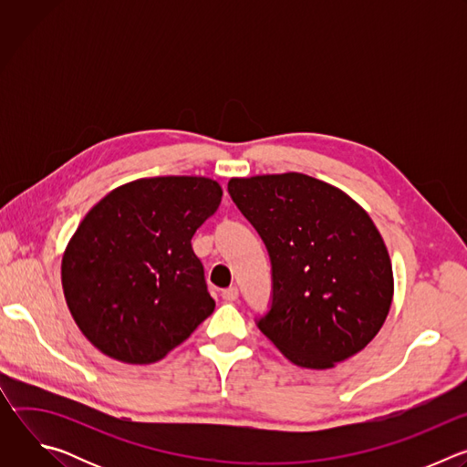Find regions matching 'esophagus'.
<instances>
[{
	"instance_id": "34e87169",
	"label": "esophagus",
	"mask_w": 467,
	"mask_h": 467,
	"mask_svg": "<svg viewBox=\"0 0 467 467\" xmlns=\"http://www.w3.org/2000/svg\"><path fill=\"white\" fill-rule=\"evenodd\" d=\"M222 296H223L225 301H236L238 296H240V290H238V286H229V288L223 290Z\"/></svg>"
}]
</instances>
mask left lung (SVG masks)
Segmentation results:
<instances>
[{"label": "left lung", "instance_id": "1", "mask_svg": "<svg viewBox=\"0 0 467 467\" xmlns=\"http://www.w3.org/2000/svg\"><path fill=\"white\" fill-rule=\"evenodd\" d=\"M227 188L272 258V308L258 328L306 369L360 353L393 299L391 260L368 213L340 188L297 171L233 177Z\"/></svg>", "mask_w": 467, "mask_h": 467}]
</instances>
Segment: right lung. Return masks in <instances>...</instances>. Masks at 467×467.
<instances>
[{"instance_id": "add662e5", "label": "right lung", "mask_w": 467, "mask_h": 467, "mask_svg": "<svg viewBox=\"0 0 467 467\" xmlns=\"http://www.w3.org/2000/svg\"><path fill=\"white\" fill-rule=\"evenodd\" d=\"M222 193L211 177H144L88 211L64 249L60 279L96 349L125 364H153L214 312L192 236Z\"/></svg>"}]
</instances>
